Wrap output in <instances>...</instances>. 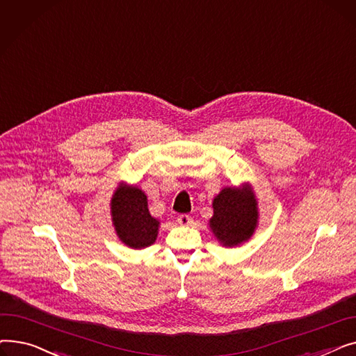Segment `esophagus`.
I'll return each instance as SVG.
<instances>
[{"label":"esophagus","instance_id":"obj_1","mask_svg":"<svg viewBox=\"0 0 356 356\" xmlns=\"http://www.w3.org/2000/svg\"><path fill=\"white\" fill-rule=\"evenodd\" d=\"M177 223H179V225H181V227H188V225H191V223H192V218L189 215L183 213V215H180L177 218Z\"/></svg>","mask_w":356,"mask_h":356}]
</instances>
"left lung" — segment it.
Here are the masks:
<instances>
[{"mask_svg":"<svg viewBox=\"0 0 356 356\" xmlns=\"http://www.w3.org/2000/svg\"><path fill=\"white\" fill-rule=\"evenodd\" d=\"M257 199L251 186L225 188L213 199L209 227L223 247H235L248 241L258 222Z\"/></svg>","mask_w":356,"mask_h":356,"instance_id":"left-lung-1","label":"left lung"}]
</instances>
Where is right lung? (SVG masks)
Wrapping results in <instances>:
<instances>
[{"instance_id":"add662e5","label":"right lung","mask_w":356,"mask_h":356,"mask_svg":"<svg viewBox=\"0 0 356 356\" xmlns=\"http://www.w3.org/2000/svg\"><path fill=\"white\" fill-rule=\"evenodd\" d=\"M111 216L118 238L129 248H147L157 239L160 222L149 215L145 193L121 183L111 199Z\"/></svg>"}]
</instances>
